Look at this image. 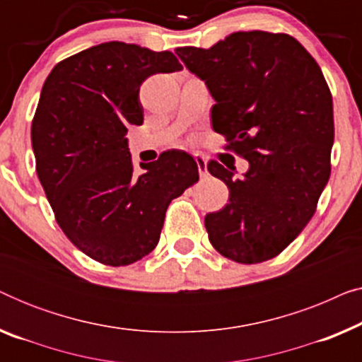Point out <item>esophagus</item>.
<instances>
[{
  "label": "esophagus",
  "mask_w": 362,
  "mask_h": 362,
  "mask_svg": "<svg viewBox=\"0 0 362 362\" xmlns=\"http://www.w3.org/2000/svg\"><path fill=\"white\" fill-rule=\"evenodd\" d=\"M194 160H196V165H197V170H199L201 177H206L207 176V160H206V156L201 155V153H194Z\"/></svg>",
  "instance_id": "esophagus-1"
}]
</instances>
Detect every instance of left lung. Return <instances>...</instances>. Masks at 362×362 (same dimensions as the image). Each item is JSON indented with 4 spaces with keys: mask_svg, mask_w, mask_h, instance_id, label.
<instances>
[{
    "mask_svg": "<svg viewBox=\"0 0 362 362\" xmlns=\"http://www.w3.org/2000/svg\"><path fill=\"white\" fill-rule=\"evenodd\" d=\"M176 54L216 100L214 132L249 161L240 180L207 163L230 192L229 204L204 219L211 244L239 264L274 259L308 224L329 180L334 120L323 72L288 34L239 31Z\"/></svg>",
    "mask_w": 362,
    "mask_h": 362,
    "instance_id": "obj_1",
    "label": "left lung"
}]
</instances>
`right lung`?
Returning a JSON list of instances; mask_svg holds the SVG:
<instances>
[{"mask_svg": "<svg viewBox=\"0 0 362 362\" xmlns=\"http://www.w3.org/2000/svg\"><path fill=\"white\" fill-rule=\"evenodd\" d=\"M181 69L170 51L112 41L64 59L44 82L31 127L37 177L67 239L100 264L150 254L170 202L199 180L181 150L135 173L125 138L143 123L141 83Z\"/></svg>", "mask_w": 362, "mask_h": 362, "instance_id": "right-lung-1", "label": "right lung"}]
</instances>
